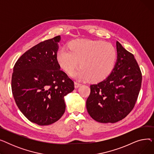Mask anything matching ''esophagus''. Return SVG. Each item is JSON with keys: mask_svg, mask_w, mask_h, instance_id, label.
Masks as SVG:
<instances>
[{"mask_svg": "<svg viewBox=\"0 0 154 154\" xmlns=\"http://www.w3.org/2000/svg\"><path fill=\"white\" fill-rule=\"evenodd\" d=\"M80 85H81V84L78 83V82H74V87H75V88H77L79 87Z\"/></svg>", "mask_w": 154, "mask_h": 154, "instance_id": "1", "label": "esophagus"}]
</instances>
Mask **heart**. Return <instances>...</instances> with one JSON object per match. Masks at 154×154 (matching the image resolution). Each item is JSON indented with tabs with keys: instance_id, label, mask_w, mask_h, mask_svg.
Wrapping results in <instances>:
<instances>
[{
	"instance_id": "obj_1",
	"label": "heart",
	"mask_w": 154,
	"mask_h": 154,
	"mask_svg": "<svg viewBox=\"0 0 154 154\" xmlns=\"http://www.w3.org/2000/svg\"><path fill=\"white\" fill-rule=\"evenodd\" d=\"M117 59L115 47L110 44L91 40H78L57 54L60 66L67 74L81 66L72 76L92 82H101L110 74Z\"/></svg>"
}]
</instances>
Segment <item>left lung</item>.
<instances>
[{
    "instance_id": "obj_1",
    "label": "left lung",
    "mask_w": 154,
    "mask_h": 154,
    "mask_svg": "<svg viewBox=\"0 0 154 154\" xmlns=\"http://www.w3.org/2000/svg\"><path fill=\"white\" fill-rule=\"evenodd\" d=\"M117 59L110 74L91 85L86 107L88 114L100 123H116L124 119L135 104L140 90L142 73L134 56L118 41Z\"/></svg>"
}]
</instances>
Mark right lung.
Wrapping results in <instances>:
<instances>
[{"mask_svg":"<svg viewBox=\"0 0 154 154\" xmlns=\"http://www.w3.org/2000/svg\"><path fill=\"white\" fill-rule=\"evenodd\" d=\"M60 36L30 48L16 62L12 91L16 104L30 122L48 125L64 114V97L74 90V83L60 70L57 59Z\"/></svg>","mask_w":154,"mask_h":154,"instance_id":"1","label":"right lung"}]
</instances>
